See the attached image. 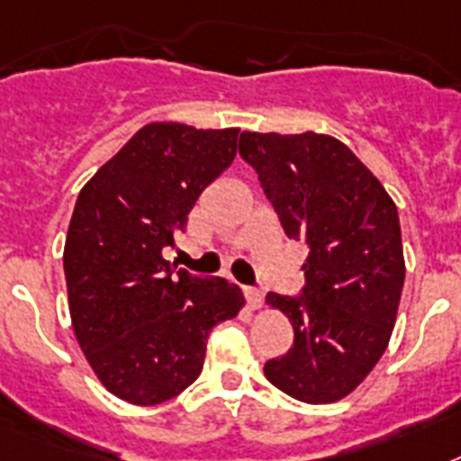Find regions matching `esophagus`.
<instances>
[{
	"instance_id": "34e87169",
	"label": "esophagus",
	"mask_w": 461,
	"mask_h": 461,
	"mask_svg": "<svg viewBox=\"0 0 461 461\" xmlns=\"http://www.w3.org/2000/svg\"><path fill=\"white\" fill-rule=\"evenodd\" d=\"M245 299H247V306L249 308H258L261 303H264V294H261L258 290H252V287H249V290H245Z\"/></svg>"
}]
</instances>
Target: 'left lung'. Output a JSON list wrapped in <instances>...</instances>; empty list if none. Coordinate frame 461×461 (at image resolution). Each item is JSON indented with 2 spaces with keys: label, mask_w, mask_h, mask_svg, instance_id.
Masks as SVG:
<instances>
[{
  "label": "left lung",
  "mask_w": 461,
  "mask_h": 461,
  "mask_svg": "<svg viewBox=\"0 0 461 461\" xmlns=\"http://www.w3.org/2000/svg\"><path fill=\"white\" fill-rule=\"evenodd\" d=\"M285 235L308 247L302 296L266 294L294 327V346L266 379L311 405L351 393L389 346L405 283L401 221L391 195L334 136L240 134Z\"/></svg>",
  "instance_id": "left-lung-1"
}]
</instances>
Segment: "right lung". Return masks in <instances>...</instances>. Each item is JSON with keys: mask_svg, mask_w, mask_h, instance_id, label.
Returning <instances> with one entry per match:
<instances>
[{"mask_svg": "<svg viewBox=\"0 0 461 461\" xmlns=\"http://www.w3.org/2000/svg\"><path fill=\"white\" fill-rule=\"evenodd\" d=\"M238 134L153 122L79 190L63 249L72 330L98 382L122 401L158 405L188 389L209 332L245 306L238 285L174 273L162 257L235 159Z\"/></svg>", "mask_w": 461, "mask_h": 461, "instance_id": "right-lung-1", "label": "right lung"}]
</instances>
